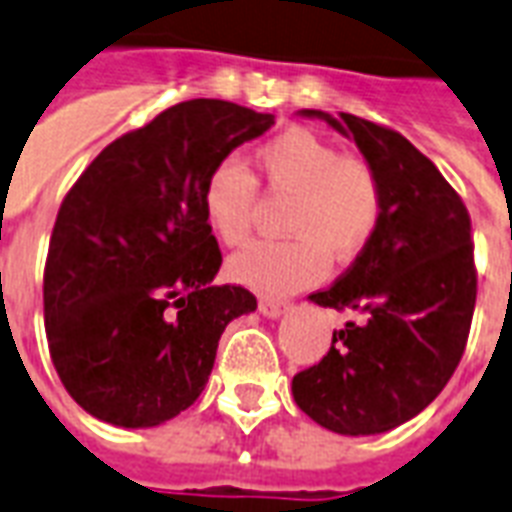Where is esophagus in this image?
Masks as SVG:
<instances>
[{"label": "esophagus", "instance_id": "34e87169", "mask_svg": "<svg viewBox=\"0 0 512 512\" xmlns=\"http://www.w3.org/2000/svg\"><path fill=\"white\" fill-rule=\"evenodd\" d=\"M285 310H288V301L269 299V296L259 299V312L261 315H267V318H280Z\"/></svg>", "mask_w": 512, "mask_h": 512}]
</instances>
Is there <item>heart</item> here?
<instances>
[{
  "instance_id": "heart-1",
  "label": "heart",
  "mask_w": 512,
  "mask_h": 512,
  "mask_svg": "<svg viewBox=\"0 0 512 512\" xmlns=\"http://www.w3.org/2000/svg\"><path fill=\"white\" fill-rule=\"evenodd\" d=\"M251 170L224 160L202 181V219L219 243L237 248L251 237L259 184L288 197L283 240H259L229 259L235 283L288 293L326 275L328 256L352 261L382 227L384 184L363 157L342 154L315 130L291 125L253 152Z\"/></svg>"
}]
</instances>
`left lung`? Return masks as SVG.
Listing matches in <instances>:
<instances>
[{"label": "left lung", "mask_w": 512, "mask_h": 512, "mask_svg": "<svg viewBox=\"0 0 512 512\" xmlns=\"http://www.w3.org/2000/svg\"><path fill=\"white\" fill-rule=\"evenodd\" d=\"M304 114L355 138L382 176L384 219L350 269L310 296L360 320L334 331L323 360L293 376V400L334 433H384L430 406L462 360L478 293L470 213L398 130L355 114Z\"/></svg>", "instance_id": "left-lung-1"}]
</instances>
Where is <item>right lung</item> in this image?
<instances>
[{
	"instance_id": "obj_1",
	"label": "right lung",
	"mask_w": 512,
	"mask_h": 512,
	"mask_svg": "<svg viewBox=\"0 0 512 512\" xmlns=\"http://www.w3.org/2000/svg\"><path fill=\"white\" fill-rule=\"evenodd\" d=\"M275 117L192 98L106 146L61 202L45 261V331L63 387L87 414L154 427L205 390L229 320L256 310L213 285L202 181Z\"/></svg>"
}]
</instances>
